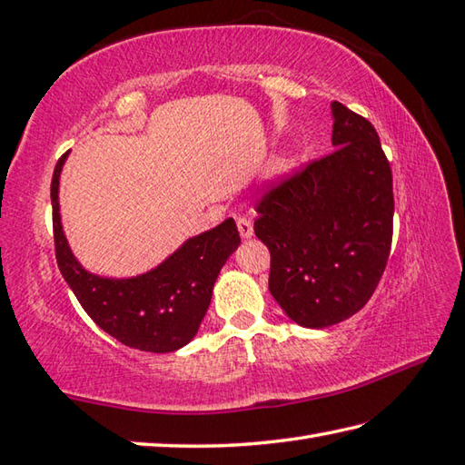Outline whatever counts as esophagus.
<instances>
[{"instance_id":"1","label":"esophagus","mask_w":465,"mask_h":465,"mask_svg":"<svg viewBox=\"0 0 465 465\" xmlns=\"http://www.w3.org/2000/svg\"><path fill=\"white\" fill-rule=\"evenodd\" d=\"M238 230H240V235L243 240H248V238H252L253 235V223H252V220L250 217H238Z\"/></svg>"}]
</instances>
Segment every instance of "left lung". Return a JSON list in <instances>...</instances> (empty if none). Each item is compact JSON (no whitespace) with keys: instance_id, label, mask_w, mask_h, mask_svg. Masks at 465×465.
Instances as JSON below:
<instances>
[{"instance_id":"8db88e82","label":"left lung","mask_w":465,"mask_h":465,"mask_svg":"<svg viewBox=\"0 0 465 465\" xmlns=\"http://www.w3.org/2000/svg\"><path fill=\"white\" fill-rule=\"evenodd\" d=\"M334 151L270 183L253 232L270 250V292L292 321L326 329L359 312L393 240V175L365 116L332 103Z\"/></svg>"}]
</instances>
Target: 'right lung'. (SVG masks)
<instances>
[{"instance_id":"right-lung-1","label":"right lung","mask_w":465,"mask_h":465,"mask_svg":"<svg viewBox=\"0 0 465 465\" xmlns=\"http://www.w3.org/2000/svg\"><path fill=\"white\" fill-rule=\"evenodd\" d=\"M66 154L58 159L50 187L54 248L64 280L86 314L126 347L147 352L185 347L212 302L217 274L240 245L238 225L230 217L195 235L143 276L111 280L90 274L72 256L60 223L58 185Z\"/></svg>"}]
</instances>
